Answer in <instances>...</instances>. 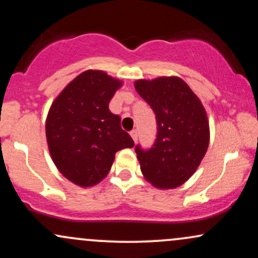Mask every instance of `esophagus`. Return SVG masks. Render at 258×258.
Listing matches in <instances>:
<instances>
[{"label": "esophagus", "mask_w": 258, "mask_h": 258, "mask_svg": "<svg viewBox=\"0 0 258 258\" xmlns=\"http://www.w3.org/2000/svg\"><path fill=\"white\" fill-rule=\"evenodd\" d=\"M130 135H131L132 139L135 141V143H136V142H137V139H138V132L136 131V130H133V131L130 132Z\"/></svg>", "instance_id": "obj_1"}]
</instances>
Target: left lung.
<instances>
[{"label":"left lung","mask_w":258,"mask_h":258,"mask_svg":"<svg viewBox=\"0 0 258 258\" xmlns=\"http://www.w3.org/2000/svg\"><path fill=\"white\" fill-rule=\"evenodd\" d=\"M135 87L155 112L158 123L153 147H136L142 173L156 188H177L193 176L209 148L205 108L177 76L137 80Z\"/></svg>","instance_id":"obj_1"}]
</instances>
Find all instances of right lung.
Returning <instances> with one entry per match:
<instances>
[{"label": "right lung", "mask_w": 258, "mask_h": 258, "mask_svg": "<svg viewBox=\"0 0 258 258\" xmlns=\"http://www.w3.org/2000/svg\"><path fill=\"white\" fill-rule=\"evenodd\" d=\"M122 81L102 70H86L52 103L46 137L54 165L76 185H96L110 171L115 154L135 142L121 128L109 102Z\"/></svg>", "instance_id": "1"}]
</instances>
